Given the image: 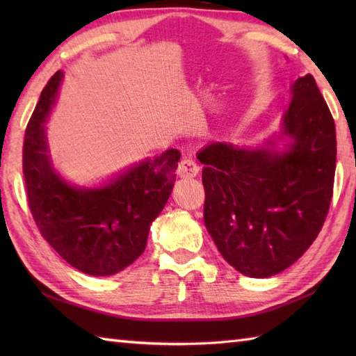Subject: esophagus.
<instances>
[{
    "instance_id": "1",
    "label": "esophagus",
    "mask_w": 356,
    "mask_h": 356,
    "mask_svg": "<svg viewBox=\"0 0 356 356\" xmlns=\"http://www.w3.org/2000/svg\"><path fill=\"white\" fill-rule=\"evenodd\" d=\"M177 174L179 177L193 179L199 174V165L191 161V159H182L177 166Z\"/></svg>"
}]
</instances>
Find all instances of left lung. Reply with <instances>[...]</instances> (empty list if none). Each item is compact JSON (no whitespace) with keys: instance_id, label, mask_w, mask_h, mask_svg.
<instances>
[{"instance_id":"left-lung-1","label":"left lung","mask_w":356,"mask_h":356,"mask_svg":"<svg viewBox=\"0 0 356 356\" xmlns=\"http://www.w3.org/2000/svg\"><path fill=\"white\" fill-rule=\"evenodd\" d=\"M291 95L280 136L264 147L213 142L197 154L207 229L223 259L252 278L275 275L307 251L334 193V118L312 74L295 81ZM283 137L290 143L277 152Z\"/></svg>"}]
</instances>
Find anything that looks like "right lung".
Wrapping results in <instances>:
<instances>
[{"label": "right lung", "mask_w": 356, "mask_h": 356, "mask_svg": "<svg viewBox=\"0 0 356 356\" xmlns=\"http://www.w3.org/2000/svg\"><path fill=\"white\" fill-rule=\"evenodd\" d=\"M63 72L44 87L30 118L24 148L29 207L41 236L88 275L118 274L145 251L149 225L161 214L176 182L179 149H166L99 188L73 186L53 168L45 120L56 101Z\"/></svg>", "instance_id": "1"}]
</instances>
